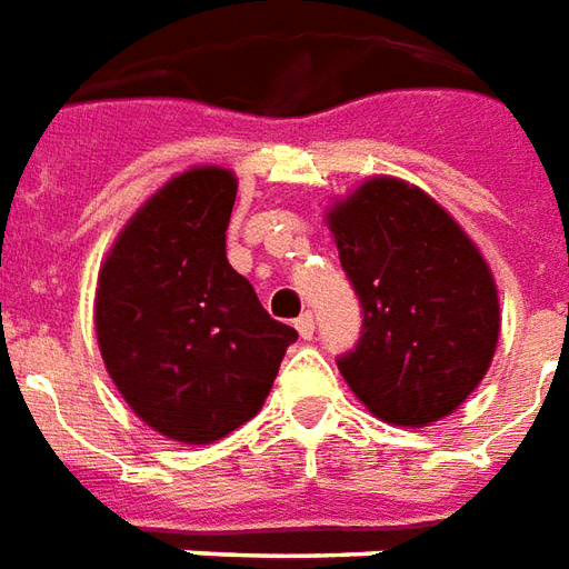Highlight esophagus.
Segmentation results:
<instances>
[{"mask_svg": "<svg viewBox=\"0 0 569 569\" xmlns=\"http://www.w3.org/2000/svg\"><path fill=\"white\" fill-rule=\"evenodd\" d=\"M293 328H297V333L303 340H312V333H316V318H312V312H303V316L293 321Z\"/></svg>", "mask_w": 569, "mask_h": 569, "instance_id": "obj_1", "label": "esophagus"}]
</instances>
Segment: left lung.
Listing matches in <instances>:
<instances>
[{
    "label": "left lung",
    "instance_id": "obj_1",
    "mask_svg": "<svg viewBox=\"0 0 569 569\" xmlns=\"http://www.w3.org/2000/svg\"><path fill=\"white\" fill-rule=\"evenodd\" d=\"M365 312L342 380L382 422L445 420L485 380L499 340L497 278L438 201L370 177L325 213Z\"/></svg>",
    "mask_w": 569,
    "mask_h": 569
}]
</instances>
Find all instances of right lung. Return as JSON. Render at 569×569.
I'll return each instance as SVG.
<instances>
[{"mask_svg": "<svg viewBox=\"0 0 569 569\" xmlns=\"http://www.w3.org/2000/svg\"><path fill=\"white\" fill-rule=\"evenodd\" d=\"M239 180L196 164L156 189L100 263L107 373L149 429L213 445L257 417L297 330L269 318L227 260Z\"/></svg>", "mask_w": 569, "mask_h": 569, "instance_id": "obj_1", "label": "right lung"}]
</instances>
